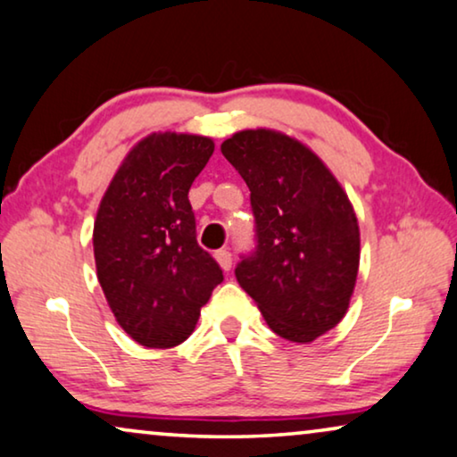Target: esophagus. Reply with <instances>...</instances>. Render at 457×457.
<instances>
[{"label":"esophagus","instance_id":"obj_1","mask_svg":"<svg viewBox=\"0 0 457 457\" xmlns=\"http://www.w3.org/2000/svg\"><path fill=\"white\" fill-rule=\"evenodd\" d=\"M215 259L219 261V265H221L225 271L232 270L234 254H232V251H229V248H221V251H217V253H215Z\"/></svg>","mask_w":457,"mask_h":457}]
</instances>
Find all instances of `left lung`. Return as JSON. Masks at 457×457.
<instances>
[{
    "mask_svg": "<svg viewBox=\"0 0 457 457\" xmlns=\"http://www.w3.org/2000/svg\"><path fill=\"white\" fill-rule=\"evenodd\" d=\"M221 152L254 215V248L236 279L278 337L312 343L343 320L355 288L360 228L349 198L312 150L278 131H240Z\"/></svg>",
    "mask_w": 457,
    "mask_h": 457,
    "instance_id": "1",
    "label": "left lung"
}]
</instances>
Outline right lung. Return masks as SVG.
<instances>
[{"instance_id":"right-lung-1","label":"right lung","mask_w":457,"mask_h":457,"mask_svg":"<svg viewBox=\"0 0 457 457\" xmlns=\"http://www.w3.org/2000/svg\"><path fill=\"white\" fill-rule=\"evenodd\" d=\"M212 150L203 136L152 133L127 154L97 209V279L120 328L150 349L184 343L223 282L198 246L187 200Z\"/></svg>"}]
</instances>
